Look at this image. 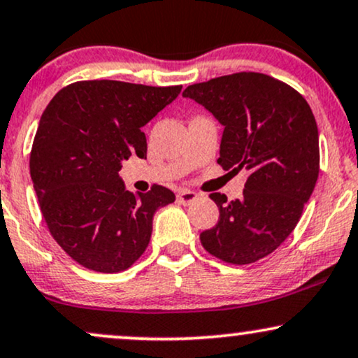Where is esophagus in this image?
Masks as SVG:
<instances>
[{"label":"esophagus","mask_w":358,"mask_h":358,"mask_svg":"<svg viewBox=\"0 0 358 358\" xmlns=\"http://www.w3.org/2000/svg\"><path fill=\"white\" fill-rule=\"evenodd\" d=\"M196 198H198V193L187 190V188H183V190L178 192V201L183 205H190L192 201L196 200Z\"/></svg>","instance_id":"1"}]
</instances>
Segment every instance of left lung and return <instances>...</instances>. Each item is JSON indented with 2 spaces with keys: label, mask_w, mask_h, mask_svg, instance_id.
Segmentation results:
<instances>
[{
  "label": "left lung",
  "mask_w": 358,
  "mask_h": 358,
  "mask_svg": "<svg viewBox=\"0 0 358 358\" xmlns=\"http://www.w3.org/2000/svg\"><path fill=\"white\" fill-rule=\"evenodd\" d=\"M183 96L203 105L225 127L218 165L250 173L236 200L210 195L220 218L201 231L200 242L227 264H253L285 242L315 188L320 171L315 116L290 85L255 71L190 85Z\"/></svg>",
  "instance_id": "obj_1"
}]
</instances>
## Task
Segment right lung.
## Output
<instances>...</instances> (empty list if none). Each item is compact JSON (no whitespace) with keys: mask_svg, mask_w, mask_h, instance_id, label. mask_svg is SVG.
<instances>
[{"mask_svg":"<svg viewBox=\"0 0 358 358\" xmlns=\"http://www.w3.org/2000/svg\"><path fill=\"white\" fill-rule=\"evenodd\" d=\"M180 92V85L76 81L43 111L29 155L33 187L51 236L85 268H130L148 247L155 212L175 201L162 185L128 192L118 171L133 153L146 158L141 127Z\"/></svg>","mask_w":358,"mask_h":358,"instance_id":"right-lung-1","label":"right lung"}]
</instances>
